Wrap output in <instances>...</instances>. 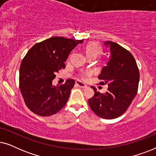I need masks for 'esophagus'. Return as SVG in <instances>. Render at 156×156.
<instances>
[{
	"instance_id": "esophagus-1",
	"label": "esophagus",
	"mask_w": 156,
	"mask_h": 156,
	"mask_svg": "<svg viewBox=\"0 0 156 156\" xmlns=\"http://www.w3.org/2000/svg\"><path fill=\"white\" fill-rule=\"evenodd\" d=\"M75 84H76V86H78L79 87H80V88H82V89L87 88V85L85 84H84V83L81 82L80 81H76Z\"/></svg>"
}]
</instances>
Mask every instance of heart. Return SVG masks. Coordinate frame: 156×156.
I'll use <instances>...</instances> for the list:
<instances>
[{"label": "heart", "mask_w": 156, "mask_h": 156, "mask_svg": "<svg viewBox=\"0 0 156 156\" xmlns=\"http://www.w3.org/2000/svg\"><path fill=\"white\" fill-rule=\"evenodd\" d=\"M101 51L102 48L101 44H100L99 42L96 41L88 42L84 48V52L89 58H95L96 57L98 56L101 52ZM91 74V72L89 71L81 72L80 74V76L83 80H84L87 76H89Z\"/></svg>", "instance_id": "b5f03b06"}]
</instances>
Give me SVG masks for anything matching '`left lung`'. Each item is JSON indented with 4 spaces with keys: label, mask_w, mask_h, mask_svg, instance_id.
Returning a JSON list of instances; mask_svg holds the SVG:
<instances>
[{
    "label": "left lung",
    "mask_w": 156,
    "mask_h": 156,
    "mask_svg": "<svg viewBox=\"0 0 156 156\" xmlns=\"http://www.w3.org/2000/svg\"><path fill=\"white\" fill-rule=\"evenodd\" d=\"M111 54L107 66L104 67L99 84L108 86L106 93H100L94 87V95L89 99L91 109L98 116L113 119L126 112L136 97L140 74L134 57L129 50L112 41L104 42Z\"/></svg>",
    "instance_id": "obj_1"
}]
</instances>
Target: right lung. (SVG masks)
Segmentation results:
<instances>
[{
	"label": "right lung",
	"mask_w": 156,
	"mask_h": 156,
	"mask_svg": "<svg viewBox=\"0 0 156 156\" xmlns=\"http://www.w3.org/2000/svg\"><path fill=\"white\" fill-rule=\"evenodd\" d=\"M84 40L52 37L36 43L23 59L19 73L20 90L27 107L40 116L55 114L68 101L74 80L52 86V80L70 52Z\"/></svg>",
	"instance_id": "right-lung-1"
}]
</instances>
